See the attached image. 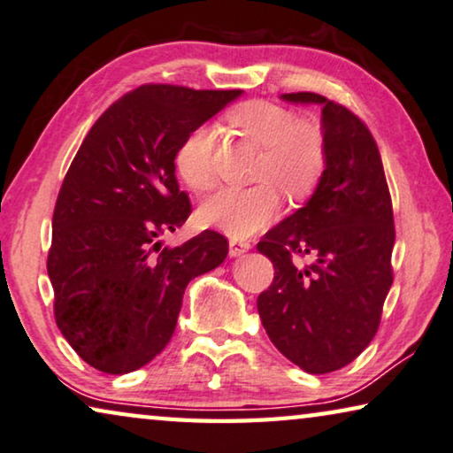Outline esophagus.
Returning a JSON list of instances; mask_svg holds the SVG:
<instances>
[{
  "instance_id": "obj_1",
  "label": "esophagus",
  "mask_w": 453,
  "mask_h": 453,
  "mask_svg": "<svg viewBox=\"0 0 453 453\" xmlns=\"http://www.w3.org/2000/svg\"><path fill=\"white\" fill-rule=\"evenodd\" d=\"M251 245H249L247 241H237V239H231L228 241V253H231V257H241L242 253H247Z\"/></svg>"
}]
</instances>
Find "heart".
Returning a JSON list of instances; mask_svg holds the SVG:
<instances>
[{
	"label": "heart",
	"instance_id": "b5f03b06",
	"mask_svg": "<svg viewBox=\"0 0 453 453\" xmlns=\"http://www.w3.org/2000/svg\"><path fill=\"white\" fill-rule=\"evenodd\" d=\"M228 122L242 136L264 147L251 188H225L198 211L202 226L233 239H247L278 219L281 198L276 185L294 200L317 188L326 165L325 134L317 122L298 118L281 104L249 100L228 112ZM175 172L194 192H208L216 183L214 133L198 127L175 150ZM276 185L273 187V183Z\"/></svg>",
	"mask_w": 453,
	"mask_h": 453
}]
</instances>
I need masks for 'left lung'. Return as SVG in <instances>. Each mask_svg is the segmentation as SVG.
Masks as SVG:
<instances>
[{
  "label": "left lung",
  "instance_id": "1",
  "mask_svg": "<svg viewBox=\"0 0 453 453\" xmlns=\"http://www.w3.org/2000/svg\"><path fill=\"white\" fill-rule=\"evenodd\" d=\"M281 100L323 106L326 165L311 200L257 242L275 270L257 311L280 353L308 373H329L378 331L392 286V200L376 141L351 110L311 91ZM304 254L306 266L296 259Z\"/></svg>",
  "mask_w": 453,
  "mask_h": 453
}]
</instances>
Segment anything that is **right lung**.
<instances>
[{"instance_id":"add662e5","label":"right lung","mask_w":453,"mask_h":453,"mask_svg":"<svg viewBox=\"0 0 453 453\" xmlns=\"http://www.w3.org/2000/svg\"><path fill=\"white\" fill-rule=\"evenodd\" d=\"M241 94L141 85L83 139L52 214L47 270L57 326L91 368L128 373L159 356L189 280L225 261L228 242L216 231L173 249L157 239L192 214L175 150Z\"/></svg>"}]
</instances>
